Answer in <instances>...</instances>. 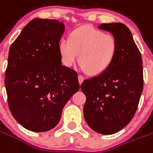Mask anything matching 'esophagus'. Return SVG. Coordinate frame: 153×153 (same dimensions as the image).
I'll list each match as a JSON object with an SVG mask.
<instances>
[{
    "label": "esophagus",
    "mask_w": 153,
    "mask_h": 153,
    "mask_svg": "<svg viewBox=\"0 0 153 153\" xmlns=\"http://www.w3.org/2000/svg\"><path fill=\"white\" fill-rule=\"evenodd\" d=\"M78 82H79V83H80V84H82V82H83V81H84V77L81 75H78Z\"/></svg>",
    "instance_id": "34e87169"
}]
</instances>
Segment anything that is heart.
Returning <instances> with one entry per match:
<instances>
[{"label":"heart","instance_id":"obj_1","mask_svg":"<svg viewBox=\"0 0 153 153\" xmlns=\"http://www.w3.org/2000/svg\"><path fill=\"white\" fill-rule=\"evenodd\" d=\"M58 50L64 65L72 66L78 55L82 70L90 75H99L109 68L115 61L118 41L112 34L85 25L72 30L68 39L62 38Z\"/></svg>","mask_w":153,"mask_h":153}]
</instances>
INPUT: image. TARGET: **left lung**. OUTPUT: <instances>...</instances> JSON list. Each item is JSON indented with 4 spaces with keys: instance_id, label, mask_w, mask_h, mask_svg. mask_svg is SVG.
<instances>
[{
    "instance_id": "obj_1",
    "label": "left lung",
    "mask_w": 153,
    "mask_h": 153,
    "mask_svg": "<svg viewBox=\"0 0 153 153\" xmlns=\"http://www.w3.org/2000/svg\"><path fill=\"white\" fill-rule=\"evenodd\" d=\"M99 28L116 38L118 53L109 68L81 85L86 96L84 117L95 132L111 135L127 126L137 110L143 89V60L124 24H102Z\"/></svg>"
}]
</instances>
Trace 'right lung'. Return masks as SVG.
I'll return each instance as SVG.
<instances>
[{
	"label": "right lung",
	"instance_id": "right-lung-1",
	"mask_svg": "<svg viewBox=\"0 0 153 153\" xmlns=\"http://www.w3.org/2000/svg\"><path fill=\"white\" fill-rule=\"evenodd\" d=\"M64 31L62 22L35 18L10 45L4 80L9 108L32 132L54 128L80 88L76 71L62 65L58 45Z\"/></svg>",
	"mask_w": 153,
	"mask_h": 153
}]
</instances>
